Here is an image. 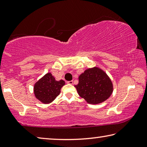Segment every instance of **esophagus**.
I'll return each mask as SVG.
<instances>
[{"label":"esophagus","instance_id":"1","mask_svg":"<svg viewBox=\"0 0 147 147\" xmlns=\"http://www.w3.org/2000/svg\"><path fill=\"white\" fill-rule=\"evenodd\" d=\"M67 84H73V80L67 81Z\"/></svg>","mask_w":147,"mask_h":147}]
</instances>
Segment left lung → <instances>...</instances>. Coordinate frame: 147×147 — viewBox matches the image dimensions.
Masks as SVG:
<instances>
[{"label": "left lung", "instance_id": "left-lung-1", "mask_svg": "<svg viewBox=\"0 0 147 147\" xmlns=\"http://www.w3.org/2000/svg\"><path fill=\"white\" fill-rule=\"evenodd\" d=\"M78 79V84L74 87L79 95L89 104L102 102L112 93L113 86L110 79L97 67L87 69Z\"/></svg>", "mask_w": 147, "mask_h": 147}]
</instances>
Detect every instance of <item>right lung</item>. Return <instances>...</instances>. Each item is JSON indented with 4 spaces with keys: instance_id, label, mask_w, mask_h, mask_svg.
Returning <instances> with one entry per match:
<instances>
[{
    "instance_id": "obj_1",
    "label": "right lung",
    "mask_w": 147,
    "mask_h": 147,
    "mask_svg": "<svg viewBox=\"0 0 147 147\" xmlns=\"http://www.w3.org/2000/svg\"><path fill=\"white\" fill-rule=\"evenodd\" d=\"M64 85L63 80L56 81L51 73H47L35 84L34 94L38 100L48 104L59 95L61 88Z\"/></svg>"
}]
</instances>
